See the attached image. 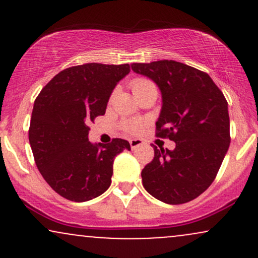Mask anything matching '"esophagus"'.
I'll return each mask as SVG.
<instances>
[{"label":"esophagus","instance_id":"1","mask_svg":"<svg viewBox=\"0 0 258 258\" xmlns=\"http://www.w3.org/2000/svg\"><path fill=\"white\" fill-rule=\"evenodd\" d=\"M142 144H143V141H142V139H131V141H130V146H131L132 150H135L136 148L141 147Z\"/></svg>","mask_w":258,"mask_h":258}]
</instances>
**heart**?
Returning a JSON list of instances; mask_svg holds the SVG:
<instances>
[{"label":"heart","instance_id":"1","mask_svg":"<svg viewBox=\"0 0 258 258\" xmlns=\"http://www.w3.org/2000/svg\"><path fill=\"white\" fill-rule=\"evenodd\" d=\"M131 88L137 98H139L141 96H143V94L148 93V92L156 91L155 84H154L153 81H150V80L144 79V78H138V79L133 80V81L131 82ZM116 92H117L116 90L112 92L111 99L114 98L115 94H116ZM141 127H142V123L139 122V121H128V122L125 123V130L131 133H137L139 130H141Z\"/></svg>","mask_w":258,"mask_h":258}]
</instances>
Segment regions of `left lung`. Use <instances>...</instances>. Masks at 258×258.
Here are the masks:
<instances>
[{
  "instance_id": "8db88e82",
  "label": "left lung",
  "mask_w": 258,
  "mask_h": 258,
  "mask_svg": "<svg viewBox=\"0 0 258 258\" xmlns=\"http://www.w3.org/2000/svg\"><path fill=\"white\" fill-rule=\"evenodd\" d=\"M132 70L158 85L162 97L156 136L176 143L153 146L142 170L143 186L162 203L179 205L211 185L230 143L228 103L206 73L174 60L133 63Z\"/></svg>"
}]
</instances>
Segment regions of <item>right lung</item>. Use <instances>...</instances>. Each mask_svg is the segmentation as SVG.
<instances>
[{
  "label": "right lung",
  "mask_w": 258,
  "mask_h": 258,
  "mask_svg": "<svg viewBox=\"0 0 258 258\" xmlns=\"http://www.w3.org/2000/svg\"><path fill=\"white\" fill-rule=\"evenodd\" d=\"M128 64L88 63L68 68L48 82L32 109L29 142L49 186L68 200L84 203L110 186L115 156L131 150L125 139L91 143L87 125L105 114L115 86Z\"/></svg>",
  "instance_id": "obj_1"
}]
</instances>
